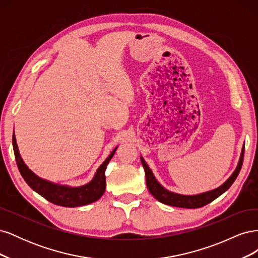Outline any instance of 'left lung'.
<instances>
[{
    "instance_id": "1",
    "label": "left lung",
    "mask_w": 258,
    "mask_h": 258,
    "mask_svg": "<svg viewBox=\"0 0 258 258\" xmlns=\"http://www.w3.org/2000/svg\"><path fill=\"white\" fill-rule=\"evenodd\" d=\"M243 157H244V147L242 148L241 157H240V161L238 163L237 169L235 170V172L232 173V175L227 179V181L214 190H211L200 195H195V196H184V195L174 194L165 189L157 181H156V178L153 175L151 169L148 168L143 158H141V161L145 170L147 188L156 199L168 206L177 207V208H186V209H196V208L204 207L210 204V202H212L214 199L220 197L223 192H225L229 188V187L232 185V183L236 181V178L240 172L242 163H243Z\"/></svg>"
}]
</instances>
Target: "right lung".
Returning a JSON list of instances; mask_svg holds the SVG:
<instances>
[{
	"instance_id": "1",
	"label": "right lung",
	"mask_w": 258,
	"mask_h": 258,
	"mask_svg": "<svg viewBox=\"0 0 258 258\" xmlns=\"http://www.w3.org/2000/svg\"><path fill=\"white\" fill-rule=\"evenodd\" d=\"M13 147L20 174L31 188L35 190L37 194H40L42 197L51 202V204L67 208H75L88 205L91 204V202L97 201L102 196L106 185L105 170L108 162H110L116 152L115 148L112 154L106 158V160L100 166L95 177H93L89 184L82 187H76V188H71V187L54 185L47 181H44V179L36 176L32 171L29 170L20 157L15 136H13Z\"/></svg>"
}]
</instances>
